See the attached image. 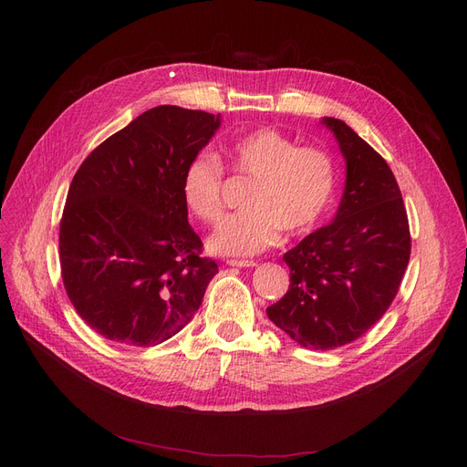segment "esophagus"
Wrapping results in <instances>:
<instances>
[{
    "label": "esophagus",
    "mask_w": 467,
    "mask_h": 467,
    "mask_svg": "<svg viewBox=\"0 0 467 467\" xmlns=\"http://www.w3.org/2000/svg\"><path fill=\"white\" fill-rule=\"evenodd\" d=\"M227 265H229V266H240V268H252V266H255L257 263H255V261H246V259H229Z\"/></svg>",
    "instance_id": "obj_1"
}]
</instances>
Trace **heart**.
Masks as SVG:
<instances>
[{
	"mask_svg": "<svg viewBox=\"0 0 467 467\" xmlns=\"http://www.w3.org/2000/svg\"><path fill=\"white\" fill-rule=\"evenodd\" d=\"M236 174L254 178L246 212L225 217L210 236V250L223 255H255L275 246L282 229L310 233L329 212L338 185L335 159L320 147H299L275 129L240 134L227 145ZM223 166L210 153L194 155L182 178L187 210L206 223L223 212Z\"/></svg>",
	"mask_w": 467,
	"mask_h": 467,
	"instance_id": "heart-1",
	"label": "heart"
}]
</instances>
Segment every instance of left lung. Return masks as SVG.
Returning <instances> with one entry per match:
<instances>
[{
    "instance_id": "left-lung-1",
    "label": "left lung",
    "mask_w": 467,
    "mask_h": 467,
    "mask_svg": "<svg viewBox=\"0 0 467 467\" xmlns=\"http://www.w3.org/2000/svg\"><path fill=\"white\" fill-rule=\"evenodd\" d=\"M347 161V183L329 225L284 254L289 289L266 308L297 345L331 350L375 326L398 296L410 257L400 185L386 161L345 120L324 117Z\"/></svg>"
}]
</instances>
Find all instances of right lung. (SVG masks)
Returning a JSON list of instances; mask_svg holds the SVG:
<instances>
[{"label": "right lung", "mask_w": 467, "mask_h": 467, "mask_svg": "<svg viewBox=\"0 0 467 467\" xmlns=\"http://www.w3.org/2000/svg\"><path fill=\"white\" fill-rule=\"evenodd\" d=\"M221 115L159 106L83 161L60 221V266L71 305L102 337L155 347L199 310L217 265L187 221L182 178Z\"/></svg>", "instance_id": "1"}]
</instances>
